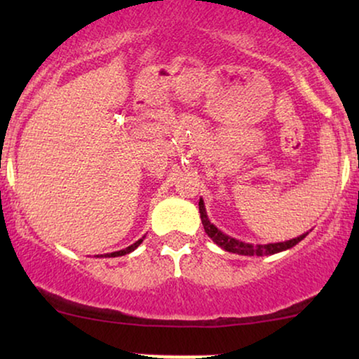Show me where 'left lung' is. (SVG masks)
Listing matches in <instances>:
<instances>
[{
    "label": "left lung",
    "mask_w": 359,
    "mask_h": 359,
    "mask_svg": "<svg viewBox=\"0 0 359 359\" xmlns=\"http://www.w3.org/2000/svg\"><path fill=\"white\" fill-rule=\"evenodd\" d=\"M199 212H201V220H203L205 233L212 238L214 243H217L220 248L225 250V252L245 255V257H266V255L284 252V250H289V248H292L294 245H297L301 240L306 238L309 233V232L302 233L296 238L286 240V242H278V243H266V245L247 243V242H242V240L230 237V235H227V233H224L222 230H219L212 222H210L208 217V212H205V205H204L203 198L199 199Z\"/></svg>",
    "instance_id": "left-lung-1"
}]
</instances>
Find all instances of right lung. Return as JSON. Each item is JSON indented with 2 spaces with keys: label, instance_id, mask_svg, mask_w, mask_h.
Segmentation results:
<instances>
[{
  "label": "right lung",
  "instance_id": "obj_1",
  "mask_svg": "<svg viewBox=\"0 0 359 359\" xmlns=\"http://www.w3.org/2000/svg\"><path fill=\"white\" fill-rule=\"evenodd\" d=\"M144 238L145 237H142L140 240H137L135 243H132L130 247H127V248H124V250H119V252H112V253H106V255H101V257H107V258H114V257H124V255H127V253H130V252H134V250L139 247V245L144 242Z\"/></svg>",
  "mask_w": 359,
  "mask_h": 359
}]
</instances>
